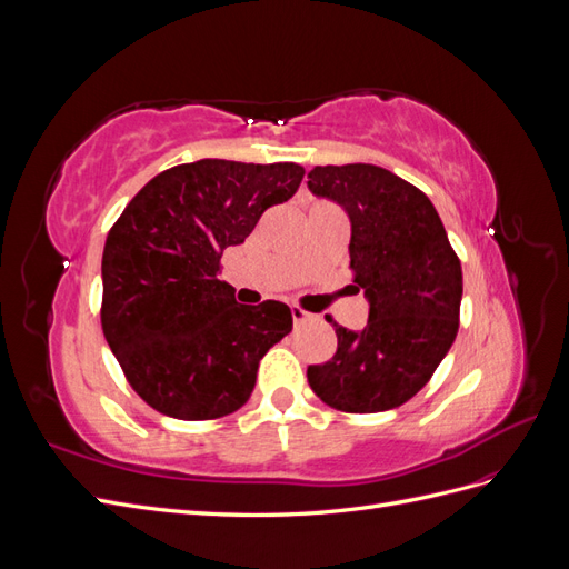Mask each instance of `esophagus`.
Masks as SVG:
<instances>
[{
  "label": "esophagus",
  "instance_id": "esophagus-1",
  "mask_svg": "<svg viewBox=\"0 0 569 569\" xmlns=\"http://www.w3.org/2000/svg\"><path fill=\"white\" fill-rule=\"evenodd\" d=\"M291 318H295V325H303L308 320H313V313L303 311L301 306H291Z\"/></svg>",
  "mask_w": 569,
  "mask_h": 569
}]
</instances>
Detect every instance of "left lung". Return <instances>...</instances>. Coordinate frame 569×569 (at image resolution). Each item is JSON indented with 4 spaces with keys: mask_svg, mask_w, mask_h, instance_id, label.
<instances>
[{
    "mask_svg": "<svg viewBox=\"0 0 569 569\" xmlns=\"http://www.w3.org/2000/svg\"><path fill=\"white\" fill-rule=\"evenodd\" d=\"M308 189L349 213L353 289L370 303L360 332L327 320L337 353L308 366V385L343 412L401 406L429 382L458 335L462 270L449 234L427 194L380 166H316Z\"/></svg>",
    "mask_w": 569,
    "mask_h": 569,
    "instance_id": "obj_1",
    "label": "left lung"
}]
</instances>
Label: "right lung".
<instances>
[{"label":"right lung","mask_w":569,"mask_h":569,"mask_svg":"<svg viewBox=\"0 0 569 569\" xmlns=\"http://www.w3.org/2000/svg\"><path fill=\"white\" fill-rule=\"evenodd\" d=\"M301 180L299 163H182L149 180L109 230L101 330L153 410L216 420L249 401L261 358L291 332V311L237 303L218 280L220 256Z\"/></svg>","instance_id":"1"}]
</instances>
